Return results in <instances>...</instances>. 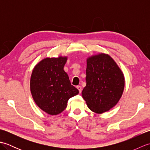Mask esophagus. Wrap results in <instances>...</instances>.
Returning <instances> with one entry per match:
<instances>
[{"mask_svg":"<svg viewBox=\"0 0 150 150\" xmlns=\"http://www.w3.org/2000/svg\"><path fill=\"white\" fill-rule=\"evenodd\" d=\"M77 88L79 91V93H81V92H82V87L81 86H77Z\"/></svg>","mask_w":150,"mask_h":150,"instance_id":"1","label":"esophagus"}]
</instances>
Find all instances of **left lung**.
I'll return each instance as SVG.
<instances>
[{
	"mask_svg": "<svg viewBox=\"0 0 150 150\" xmlns=\"http://www.w3.org/2000/svg\"><path fill=\"white\" fill-rule=\"evenodd\" d=\"M86 86L82 95L88 107L97 113L115 106L123 93V73L110 56L101 53L87 60Z\"/></svg>",
	"mask_w": 150,
	"mask_h": 150,
	"instance_id": "8db88e82",
	"label": "left lung"
}]
</instances>
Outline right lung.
Listing matches in <instances>:
<instances>
[{
	"label": "right lung",
	"mask_w": 150,
	"mask_h": 150,
	"mask_svg": "<svg viewBox=\"0 0 150 150\" xmlns=\"http://www.w3.org/2000/svg\"><path fill=\"white\" fill-rule=\"evenodd\" d=\"M67 58H46L35 67L30 81L34 101L50 115H57L66 109L69 98L79 93L71 84L64 70Z\"/></svg>",
	"instance_id": "obj_1"
}]
</instances>
